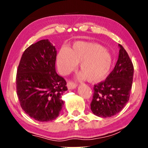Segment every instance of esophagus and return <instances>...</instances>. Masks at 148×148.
<instances>
[{
  "instance_id": "esophagus-1",
  "label": "esophagus",
  "mask_w": 148,
  "mask_h": 148,
  "mask_svg": "<svg viewBox=\"0 0 148 148\" xmlns=\"http://www.w3.org/2000/svg\"><path fill=\"white\" fill-rule=\"evenodd\" d=\"M67 88L69 90H73V89H75L77 88V85L72 82H68Z\"/></svg>"
}]
</instances>
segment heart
Listing matches in <instances>:
<instances>
[{
	"mask_svg": "<svg viewBox=\"0 0 148 148\" xmlns=\"http://www.w3.org/2000/svg\"><path fill=\"white\" fill-rule=\"evenodd\" d=\"M60 72L68 75L79 64L82 73L78 78H87L90 82L104 79L108 75L112 65V57L108 50L94 42H77L69 50L62 48L56 56Z\"/></svg>",
	"mask_w": 148,
	"mask_h": 148,
	"instance_id": "heart-1",
	"label": "heart"
}]
</instances>
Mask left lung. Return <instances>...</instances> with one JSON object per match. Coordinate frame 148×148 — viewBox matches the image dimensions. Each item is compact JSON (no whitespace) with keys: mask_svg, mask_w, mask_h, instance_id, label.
I'll return each mask as SVG.
<instances>
[{"mask_svg":"<svg viewBox=\"0 0 148 148\" xmlns=\"http://www.w3.org/2000/svg\"><path fill=\"white\" fill-rule=\"evenodd\" d=\"M119 46V58L114 69L104 82L94 86L91 110L99 117L116 114L129 100L134 69L126 50L121 44Z\"/></svg>","mask_w":148,"mask_h":148,"instance_id":"left-lung-1","label":"left lung"}]
</instances>
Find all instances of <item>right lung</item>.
<instances>
[{
  "label": "right lung",
  "mask_w": 148,
  "mask_h": 148,
  "mask_svg": "<svg viewBox=\"0 0 148 148\" xmlns=\"http://www.w3.org/2000/svg\"><path fill=\"white\" fill-rule=\"evenodd\" d=\"M55 46L48 40L29 46L22 54L16 76L17 94L26 114L40 122L53 121L63 107L66 81L56 72Z\"/></svg>",
  "instance_id": "add662e5"
}]
</instances>
